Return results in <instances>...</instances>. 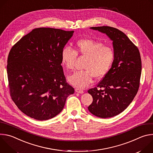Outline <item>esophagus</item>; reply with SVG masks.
Segmentation results:
<instances>
[{"mask_svg":"<svg viewBox=\"0 0 153 153\" xmlns=\"http://www.w3.org/2000/svg\"><path fill=\"white\" fill-rule=\"evenodd\" d=\"M75 91H76V93H80V94H83V91L82 90L79 89V88H76L75 89Z\"/></svg>","mask_w":153,"mask_h":153,"instance_id":"1","label":"esophagus"}]
</instances>
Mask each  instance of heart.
Segmentation results:
<instances>
[{
    "label": "heart",
    "instance_id": "b5f03b06",
    "mask_svg": "<svg viewBox=\"0 0 153 153\" xmlns=\"http://www.w3.org/2000/svg\"><path fill=\"white\" fill-rule=\"evenodd\" d=\"M77 54L87 58L85 71H78L68 77V81L77 88H83L89 85L94 77H104L110 70L115 59L112 47L104 45L99 40L89 38L77 41L76 50L70 47H64L61 52V62L67 70L74 68Z\"/></svg>",
    "mask_w": 153,
    "mask_h": 153
}]
</instances>
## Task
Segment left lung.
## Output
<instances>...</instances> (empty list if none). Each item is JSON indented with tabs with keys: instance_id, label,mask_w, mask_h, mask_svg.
Instances as JSON below:
<instances>
[{
	"instance_id": "1",
	"label": "left lung",
	"mask_w": 153,
	"mask_h": 153,
	"mask_svg": "<svg viewBox=\"0 0 153 153\" xmlns=\"http://www.w3.org/2000/svg\"><path fill=\"white\" fill-rule=\"evenodd\" d=\"M90 28L106 34L113 40L115 59L97 87L88 91L93 99L88 109L97 117H112L123 111L138 91L142 71L140 54L138 48L119 30L108 26Z\"/></svg>"
}]
</instances>
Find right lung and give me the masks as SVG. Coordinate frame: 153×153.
Returning <instances> with one entry per match:
<instances>
[{"mask_svg":"<svg viewBox=\"0 0 153 153\" xmlns=\"http://www.w3.org/2000/svg\"><path fill=\"white\" fill-rule=\"evenodd\" d=\"M73 33L35 28L11 48L7 67L10 96L27 116L38 120L53 118L74 94L61 65L62 50Z\"/></svg>","mask_w":153,"mask_h":153,"instance_id":"obj_1","label":"right lung"}]
</instances>
